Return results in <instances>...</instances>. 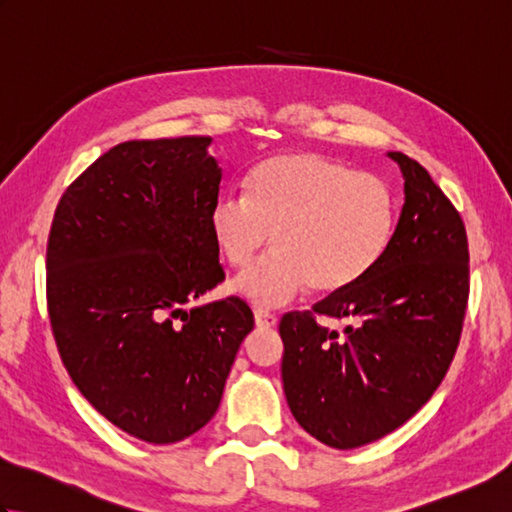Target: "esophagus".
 Returning <instances> with one entry per match:
<instances>
[{
	"label": "esophagus",
	"instance_id": "obj_1",
	"mask_svg": "<svg viewBox=\"0 0 512 512\" xmlns=\"http://www.w3.org/2000/svg\"><path fill=\"white\" fill-rule=\"evenodd\" d=\"M255 323H257V328H275L277 317H275L273 312L255 310Z\"/></svg>",
	"mask_w": 512,
	"mask_h": 512
}]
</instances>
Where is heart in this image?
Listing matches in <instances>:
<instances>
[{
  "instance_id": "obj_1",
  "label": "heart",
  "mask_w": 512,
  "mask_h": 512,
  "mask_svg": "<svg viewBox=\"0 0 512 512\" xmlns=\"http://www.w3.org/2000/svg\"><path fill=\"white\" fill-rule=\"evenodd\" d=\"M394 226L385 180L312 151L264 160L246 178V195L224 193L209 209L213 242L233 268L253 264L273 233V255L233 281L262 308L308 288L336 295L354 286L383 257Z\"/></svg>"
}]
</instances>
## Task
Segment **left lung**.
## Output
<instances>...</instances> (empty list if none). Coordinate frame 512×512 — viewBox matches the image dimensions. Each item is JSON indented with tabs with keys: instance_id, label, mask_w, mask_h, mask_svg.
<instances>
[{
	"instance_id": "obj_1",
	"label": "left lung",
	"mask_w": 512,
	"mask_h": 512,
	"mask_svg": "<svg viewBox=\"0 0 512 512\" xmlns=\"http://www.w3.org/2000/svg\"><path fill=\"white\" fill-rule=\"evenodd\" d=\"M405 204L383 257L312 310L286 312V400L310 436L356 449L405 424L447 376L469 306V239L462 215L420 162L391 151ZM319 316L347 318L345 335Z\"/></svg>"
}]
</instances>
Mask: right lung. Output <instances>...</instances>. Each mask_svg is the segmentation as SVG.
Masks as SVG:
<instances>
[{"label": "right lung", "instance_id": "right-lung-1", "mask_svg": "<svg viewBox=\"0 0 512 512\" xmlns=\"http://www.w3.org/2000/svg\"><path fill=\"white\" fill-rule=\"evenodd\" d=\"M209 136L127 140L57 204L46 248L54 343L90 405L129 436L173 444L220 407L255 325L239 297L184 310L224 281L209 209Z\"/></svg>", "mask_w": 512, "mask_h": 512}]
</instances>
